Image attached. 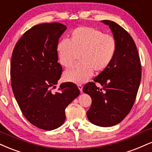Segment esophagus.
Returning <instances> with one entry per match:
<instances>
[{"mask_svg": "<svg viewBox=\"0 0 152 152\" xmlns=\"http://www.w3.org/2000/svg\"><path fill=\"white\" fill-rule=\"evenodd\" d=\"M78 88L80 90V91L82 93V91H83V86L81 85V84H79V85H78Z\"/></svg>", "mask_w": 152, "mask_h": 152, "instance_id": "obj_1", "label": "esophagus"}]
</instances>
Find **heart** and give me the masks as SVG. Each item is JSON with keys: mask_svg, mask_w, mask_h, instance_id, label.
<instances>
[{"mask_svg": "<svg viewBox=\"0 0 152 152\" xmlns=\"http://www.w3.org/2000/svg\"><path fill=\"white\" fill-rule=\"evenodd\" d=\"M115 37L90 27H80L72 31L70 39H64L56 46L58 60L68 67L80 54V64L73 66L64 73L66 81L83 83L90 78L94 70L100 72L107 68L116 52Z\"/></svg>", "mask_w": 152, "mask_h": 152, "instance_id": "b5f03b06", "label": "heart"}]
</instances>
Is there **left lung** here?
Here are the masks:
<instances>
[{
  "instance_id": "obj_1",
  "label": "left lung",
  "mask_w": 152,
  "mask_h": 152,
  "mask_svg": "<svg viewBox=\"0 0 152 152\" xmlns=\"http://www.w3.org/2000/svg\"><path fill=\"white\" fill-rule=\"evenodd\" d=\"M108 25L116 40L117 48L108 66L89 82L83 91L92 99L87 111L88 120L100 127H111L130 112L136 99L142 76V66L134 40L125 29L110 20H102Z\"/></svg>"
}]
</instances>
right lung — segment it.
<instances>
[{
	"label": "right lung",
	"mask_w": 152,
	"mask_h": 152,
	"mask_svg": "<svg viewBox=\"0 0 152 152\" xmlns=\"http://www.w3.org/2000/svg\"><path fill=\"white\" fill-rule=\"evenodd\" d=\"M66 30L58 23L34 25L18 40L12 54L10 78L16 101L25 118L45 130L63 125L66 107L80 94L71 82L61 83L58 92L52 91L62 73L56 46Z\"/></svg>",
	"instance_id": "right-lung-1"
}]
</instances>
